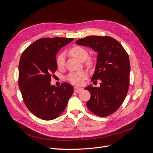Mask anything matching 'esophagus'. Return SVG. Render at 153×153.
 <instances>
[{"label": "esophagus", "mask_w": 153, "mask_h": 153, "mask_svg": "<svg viewBox=\"0 0 153 153\" xmlns=\"http://www.w3.org/2000/svg\"><path fill=\"white\" fill-rule=\"evenodd\" d=\"M83 90L82 88L81 87H75V88H74V91H75V92H80V91H82Z\"/></svg>", "instance_id": "obj_1"}]
</instances>
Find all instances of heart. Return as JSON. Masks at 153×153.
<instances>
[{
  "label": "heart",
  "instance_id": "b5f03b06",
  "mask_svg": "<svg viewBox=\"0 0 153 153\" xmlns=\"http://www.w3.org/2000/svg\"><path fill=\"white\" fill-rule=\"evenodd\" d=\"M69 52L72 57L77 59L80 61H85L88 57V55H89L87 50L85 48L78 45L74 46L69 50ZM56 64L59 68H62L64 67V64H65V53L64 52L60 53L57 55L56 59ZM85 64L88 68H91L92 67H93L94 64V60L92 58H88L86 59ZM86 77L87 74L85 72H75L69 74L67 76V80L73 85H81L83 84Z\"/></svg>",
  "mask_w": 153,
  "mask_h": 153
}]
</instances>
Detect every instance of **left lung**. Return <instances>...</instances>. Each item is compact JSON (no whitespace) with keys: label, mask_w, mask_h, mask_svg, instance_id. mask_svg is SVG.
Wrapping results in <instances>:
<instances>
[{"label":"left lung","mask_w":153,"mask_h":153,"mask_svg":"<svg viewBox=\"0 0 153 153\" xmlns=\"http://www.w3.org/2000/svg\"><path fill=\"white\" fill-rule=\"evenodd\" d=\"M76 43L87 46L98 52V60L92 81L100 80V87L88 86L90 100L86 103L91 112L100 117L112 114L120 107L129 89L130 62L122 45L112 37L91 36Z\"/></svg>","instance_id":"obj_1"}]
</instances>
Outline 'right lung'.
Segmentation results:
<instances>
[{
  "instance_id": "right-lung-1",
  "label": "right lung",
  "mask_w": 153,
  "mask_h": 153,
  "mask_svg": "<svg viewBox=\"0 0 153 153\" xmlns=\"http://www.w3.org/2000/svg\"><path fill=\"white\" fill-rule=\"evenodd\" d=\"M73 38H44L34 41L22 53L18 66V85L27 108L45 121L56 119L65 110L73 93L66 82L50 85L57 66L56 54Z\"/></svg>"
}]
</instances>
